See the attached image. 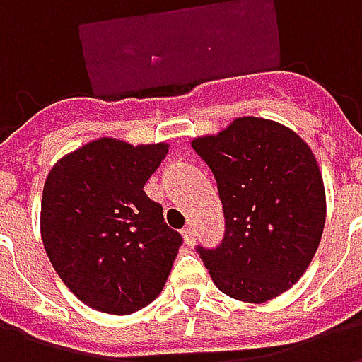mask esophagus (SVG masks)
Here are the masks:
<instances>
[{"mask_svg": "<svg viewBox=\"0 0 362 362\" xmlns=\"http://www.w3.org/2000/svg\"><path fill=\"white\" fill-rule=\"evenodd\" d=\"M182 235H184V240H186V244H188V246H192V244H194V236H196V228H194V225H188V227L182 230Z\"/></svg>", "mask_w": 362, "mask_h": 362, "instance_id": "esophagus-1", "label": "esophagus"}]
</instances>
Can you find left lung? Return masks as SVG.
I'll return each instance as SVG.
<instances>
[{
    "label": "left lung",
    "instance_id": "1",
    "mask_svg": "<svg viewBox=\"0 0 362 362\" xmlns=\"http://www.w3.org/2000/svg\"><path fill=\"white\" fill-rule=\"evenodd\" d=\"M192 147L217 180L225 236L197 246L213 283L244 303L293 287L310 266L326 223V194L310 147L288 127L236 118Z\"/></svg>",
    "mask_w": 362,
    "mask_h": 362
}]
</instances>
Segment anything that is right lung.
Returning <instances> with one entry per match:
<instances>
[{
	"mask_svg": "<svg viewBox=\"0 0 362 362\" xmlns=\"http://www.w3.org/2000/svg\"><path fill=\"white\" fill-rule=\"evenodd\" d=\"M166 153V143L103 137L59 158L46 178L44 248L59 279L95 310H141L170 275L182 236L143 192Z\"/></svg>",
	"mask_w": 362,
	"mask_h": 362,
	"instance_id": "add662e5",
	"label": "right lung"
}]
</instances>
